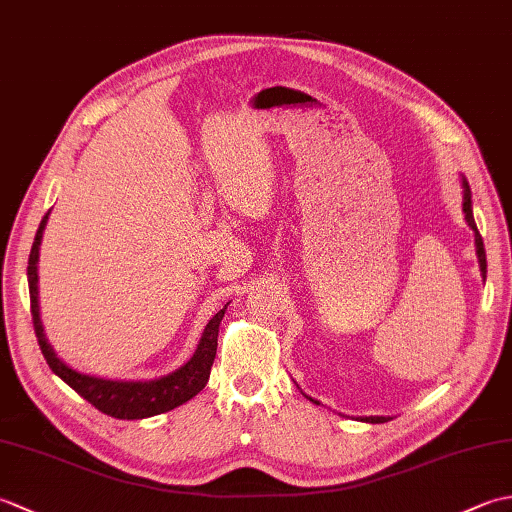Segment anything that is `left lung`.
I'll list each match as a JSON object with an SVG mask.
<instances>
[{
    "label": "left lung",
    "mask_w": 512,
    "mask_h": 512,
    "mask_svg": "<svg viewBox=\"0 0 512 512\" xmlns=\"http://www.w3.org/2000/svg\"><path fill=\"white\" fill-rule=\"evenodd\" d=\"M462 189H464V198H462V211H464V220H466V224H469V226L473 228V233H475V253H477V262H480L482 277L486 279V250H484L482 235H480V231H477V224H475V220H473L471 187H469V182H466V178H462ZM310 400H312V398H310ZM312 402H314V405H319L317 400H312ZM363 420H367V422H374V424H378V422H387V418H383V416H369V418H363Z\"/></svg>",
    "instance_id": "left-lung-1"
}]
</instances>
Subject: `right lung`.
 <instances>
[{
  "instance_id": "obj_1",
  "label": "right lung",
  "mask_w": 512,
  "mask_h": 512,
  "mask_svg": "<svg viewBox=\"0 0 512 512\" xmlns=\"http://www.w3.org/2000/svg\"><path fill=\"white\" fill-rule=\"evenodd\" d=\"M50 211L43 215V220L37 228L35 242L30 248L28 257V290H30V312H32V325H35V334L41 347V354L46 358L50 369L57 374L63 383H68L76 394L94 405L107 416L118 420H143L149 416H158L180 407L182 402L191 400L195 394H200L204 385L209 383L211 365L215 361L217 352V332H220V321L226 312V306L215 314V317L206 323L202 332V339L198 343V350L176 372L167 376H160L154 380H110L99 378L90 374H81L65 365L61 358L54 354L52 345L48 343L46 334H43V325L39 317V288H37V262H39V246L43 237V228L48 224Z\"/></svg>"
}]
</instances>
